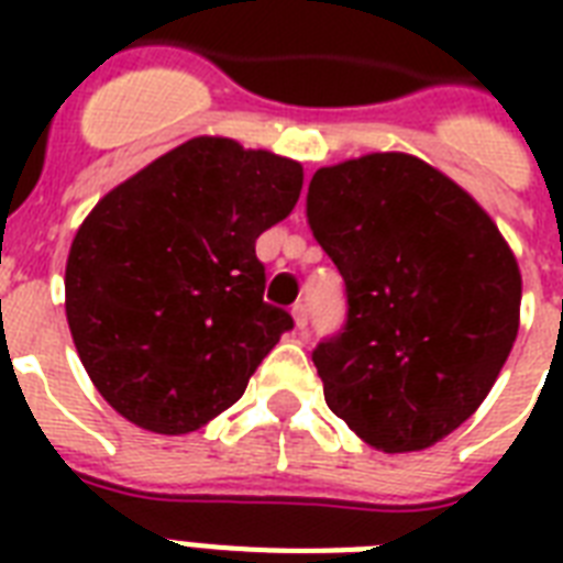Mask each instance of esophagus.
Wrapping results in <instances>:
<instances>
[{"label": "esophagus", "mask_w": 563, "mask_h": 563, "mask_svg": "<svg viewBox=\"0 0 563 563\" xmlns=\"http://www.w3.org/2000/svg\"><path fill=\"white\" fill-rule=\"evenodd\" d=\"M291 316H295V327H298L300 333H303V330H307V324H309L307 303H295V307H291Z\"/></svg>", "instance_id": "esophagus-1"}]
</instances>
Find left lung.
<instances>
[{
    "mask_svg": "<svg viewBox=\"0 0 563 563\" xmlns=\"http://www.w3.org/2000/svg\"><path fill=\"white\" fill-rule=\"evenodd\" d=\"M312 236L344 277L342 333L312 351L327 406L383 453L423 450L488 397L520 324V268L490 216L411 154L309 180Z\"/></svg>",
    "mask_w": 563,
    "mask_h": 563,
    "instance_id": "left-lung-1",
    "label": "left lung"
}]
</instances>
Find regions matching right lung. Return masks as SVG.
Returning <instances> with one entry per match:
<instances>
[{"mask_svg": "<svg viewBox=\"0 0 563 563\" xmlns=\"http://www.w3.org/2000/svg\"><path fill=\"white\" fill-rule=\"evenodd\" d=\"M300 187L289 157L195 136L92 207L66 260V321L122 418L184 435L245 394L295 327L263 300L256 239L295 210Z\"/></svg>", "mask_w": 563, "mask_h": 563, "instance_id": "1", "label": "right lung"}]
</instances>
